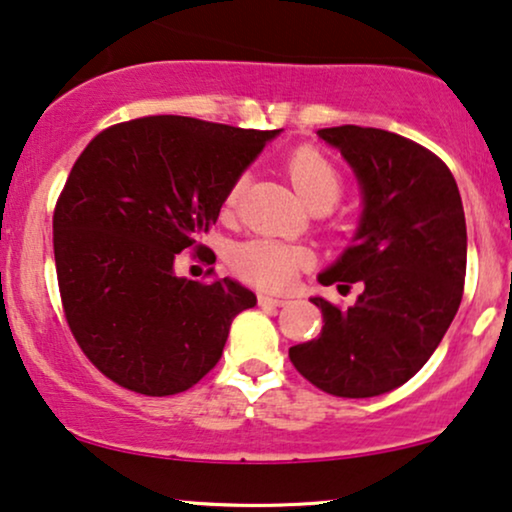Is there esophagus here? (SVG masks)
<instances>
[{
	"mask_svg": "<svg viewBox=\"0 0 512 512\" xmlns=\"http://www.w3.org/2000/svg\"><path fill=\"white\" fill-rule=\"evenodd\" d=\"M257 302H260V307H286V300H281V297H271V295H260L257 297Z\"/></svg>",
	"mask_w": 512,
	"mask_h": 512,
	"instance_id": "obj_1",
	"label": "esophagus"
}]
</instances>
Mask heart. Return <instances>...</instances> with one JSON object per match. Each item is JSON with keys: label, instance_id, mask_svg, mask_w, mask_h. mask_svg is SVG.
<instances>
[{"label": "heart", "instance_id": "heart-1", "mask_svg": "<svg viewBox=\"0 0 512 512\" xmlns=\"http://www.w3.org/2000/svg\"><path fill=\"white\" fill-rule=\"evenodd\" d=\"M288 179L293 181L295 191L300 193L304 203L312 210H328L335 205L345 191V177L340 167L328 153L316 146H300L288 155L286 160ZM248 177L241 174L229 186L224 196V208L231 210L243 193ZM231 269L238 278L252 283V286L286 293L295 286L297 276L314 264V255L300 245H288L271 241V238H255V241L241 243L229 257Z\"/></svg>", "mask_w": 512, "mask_h": 512}]
</instances>
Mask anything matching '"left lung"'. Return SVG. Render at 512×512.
<instances>
[{"instance_id":"left-lung-1","label":"left lung","mask_w":512,"mask_h":512,"mask_svg":"<svg viewBox=\"0 0 512 512\" xmlns=\"http://www.w3.org/2000/svg\"><path fill=\"white\" fill-rule=\"evenodd\" d=\"M364 191V217L323 286L359 283L352 307L323 297L316 340L290 347L302 378L321 392L364 399L411 380L432 357L463 297L468 234L456 179L439 155L375 127H326Z\"/></svg>"}]
</instances>
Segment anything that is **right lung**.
I'll list each match as a JSON object with an SVG mask.
<instances>
[{"mask_svg": "<svg viewBox=\"0 0 512 512\" xmlns=\"http://www.w3.org/2000/svg\"><path fill=\"white\" fill-rule=\"evenodd\" d=\"M276 134L146 115L106 127L75 160L54 208L58 293L84 357L115 385L170 397L222 359L257 297L231 278L177 276L174 260H212L200 236Z\"/></svg>", "mask_w": 512, "mask_h": 512, "instance_id": "obj_1", "label": "right lung"}]
</instances>
